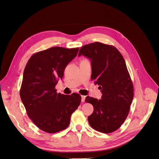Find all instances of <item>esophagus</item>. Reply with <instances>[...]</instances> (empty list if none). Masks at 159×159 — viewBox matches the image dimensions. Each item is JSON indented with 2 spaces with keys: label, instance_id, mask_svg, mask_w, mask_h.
Returning a JSON list of instances; mask_svg holds the SVG:
<instances>
[{
  "label": "esophagus",
  "instance_id": "1",
  "mask_svg": "<svg viewBox=\"0 0 159 159\" xmlns=\"http://www.w3.org/2000/svg\"><path fill=\"white\" fill-rule=\"evenodd\" d=\"M81 98H82V99H81V101H82V102H85L86 96H84V95H82V96H81Z\"/></svg>",
  "mask_w": 159,
  "mask_h": 159
}]
</instances>
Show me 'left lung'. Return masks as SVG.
<instances>
[{"label": "left lung", "mask_w": 159, "mask_h": 159, "mask_svg": "<svg viewBox=\"0 0 159 159\" xmlns=\"http://www.w3.org/2000/svg\"><path fill=\"white\" fill-rule=\"evenodd\" d=\"M91 60V80L100 86L102 99L87 97L94 111L88 116L91 127L109 134L118 129L130 111L134 88L125 59L116 47L99 42L82 47L79 56Z\"/></svg>", "instance_id": "1"}]
</instances>
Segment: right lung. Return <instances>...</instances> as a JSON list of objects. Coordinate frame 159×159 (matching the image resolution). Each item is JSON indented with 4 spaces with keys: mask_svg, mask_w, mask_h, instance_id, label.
<instances>
[{
    "mask_svg": "<svg viewBox=\"0 0 159 159\" xmlns=\"http://www.w3.org/2000/svg\"><path fill=\"white\" fill-rule=\"evenodd\" d=\"M79 48L55 47L36 53L24 69L20 94L29 117L38 127L54 134L66 129L81 102L79 94L65 95L55 89Z\"/></svg>",
    "mask_w": 159,
    "mask_h": 159,
    "instance_id": "right-lung-1",
    "label": "right lung"
}]
</instances>
